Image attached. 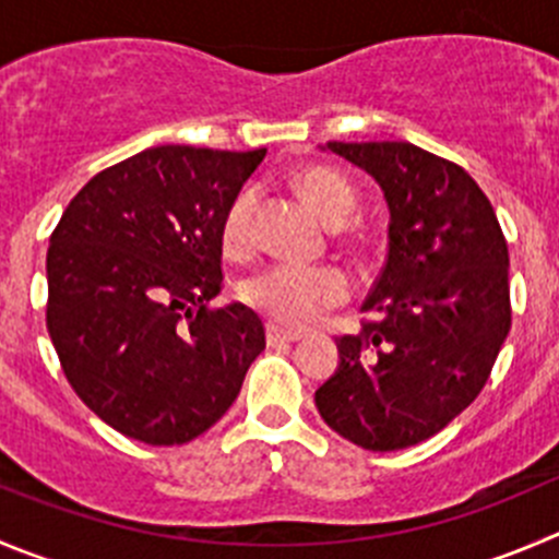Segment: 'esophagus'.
<instances>
[{
    "mask_svg": "<svg viewBox=\"0 0 559 559\" xmlns=\"http://www.w3.org/2000/svg\"><path fill=\"white\" fill-rule=\"evenodd\" d=\"M265 340H269V345L296 343V340H301V332H294V329H283V326H274V323H269V329H265Z\"/></svg>",
    "mask_w": 559,
    "mask_h": 559,
    "instance_id": "esophagus-1",
    "label": "esophagus"
}]
</instances>
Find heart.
Returning <instances> with one entry per match:
<instances>
[{"instance_id": "1", "label": "heart", "mask_w": 559, "mask_h": 559, "mask_svg": "<svg viewBox=\"0 0 559 559\" xmlns=\"http://www.w3.org/2000/svg\"><path fill=\"white\" fill-rule=\"evenodd\" d=\"M296 189L310 209L329 225H343L356 205V194L337 173L310 167L296 175ZM258 194L241 189L222 216L219 241L233 258L247 254L252 247V214ZM243 301L283 326H307L321 312L332 310L348 299V276L334 265H290L276 263L258 271L243 283Z\"/></svg>"}]
</instances>
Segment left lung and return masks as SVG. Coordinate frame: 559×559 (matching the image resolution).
<instances>
[{"instance_id": "left-lung-1", "label": "left lung", "mask_w": 559, "mask_h": 559, "mask_svg": "<svg viewBox=\"0 0 559 559\" xmlns=\"http://www.w3.org/2000/svg\"><path fill=\"white\" fill-rule=\"evenodd\" d=\"M373 175L390 209L386 263L359 334L316 390L323 423L390 453L448 428L486 386L510 332L508 243L488 197L459 164L408 142H326Z\"/></svg>"}]
</instances>
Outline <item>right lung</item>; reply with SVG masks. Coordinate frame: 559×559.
Returning a JSON list of instances; mask_svg holds the SVG:
<instances>
[{"label":"right lung","instance_id":"obj_1","mask_svg":"<svg viewBox=\"0 0 559 559\" xmlns=\"http://www.w3.org/2000/svg\"><path fill=\"white\" fill-rule=\"evenodd\" d=\"M263 156L147 147L95 175L51 233L46 326L62 373L136 442L205 433L265 348L258 312L209 310L222 290V216Z\"/></svg>","mask_w":559,"mask_h":559}]
</instances>
